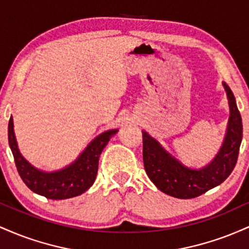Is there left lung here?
Returning <instances> with one entry per match:
<instances>
[{
    "mask_svg": "<svg viewBox=\"0 0 249 249\" xmlns=\"http://www.w3.org/2000/svg\"><path fill=\"white\" fill-rule=\"evenodd\" d=\"M230 105V119L224 144L210 164L200 170L186 167L156 139L142 131V160L148 178L161 192L179 199H192L218 186L232 173L242 141V119L235 97L222 83Z\"/></svg>",
    "mask_w": 249,
    "mask_h": 249,
    "instance_id": "left-lung-1",
    "label": "left lung"
}]
</instances>
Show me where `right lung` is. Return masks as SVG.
<instances>
[{
  "label": "right lung",
  "mask_w": 249,
  "mask_h": 249,
  "mask_svg": "<svg viewBox=\"0 0 249 249\" xmlns=\"http://www.w3.org/2000/svg\"><path fill=\"white\" fill-rule=\"evenodd\" d=\"M117 132L118 130H110L99 134L69 166L53 172H45L34 167L22 157L14 134L13 117H10L8 124V141L19 177L33 192L53 200L73 198L92 186L98 171L102 151L111 137Z\"/></svg>",
  "instance_id": "add662e5"
}]
</instances>
